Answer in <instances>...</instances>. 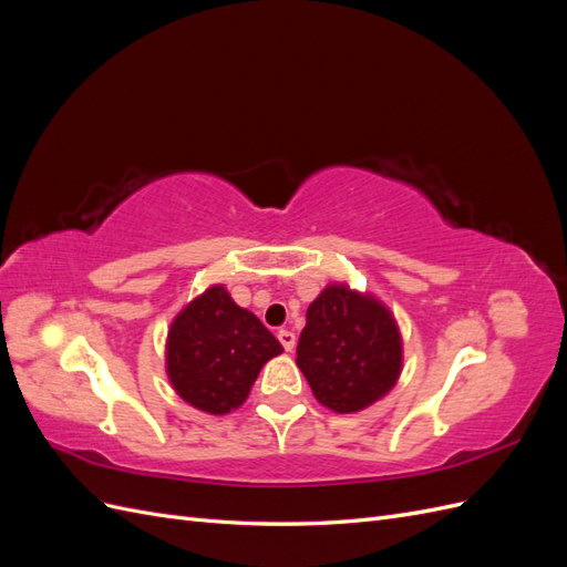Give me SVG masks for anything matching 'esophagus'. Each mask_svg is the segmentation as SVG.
Returning a JSON list of instances; mask_svg holds the SVG:
<instances>
[{
	"label": "esophagus",
	"instance_id": "34e87169",
	"mask_svg": "<svg viewBox=\"0 0 567 567\" xmlns=\"http://www.w3.org/2000/svg\"><path fill=\"white\" fill-rule=\"evenodd\" d=\"M277 338H279V342L284 346V350L286 352H290L296 348V333L293 331H288V329H281L279 333H277Z\"/></svg>",
	"mask_w": 567,
	"mask_h": 567
}]
</instances>
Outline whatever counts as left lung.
<instances>
[{
	"label": "left lung",
	"instance_id": "8db88e82",
	"mask_svg": "<svg viewBox=\"0 0 567 567\" xmlns=\"http://www.w3.org/2000/svg\"><path fill=\"white\" fill-rule=\"evenodd\" d=\"M296 352L315 398L338 414L381 400L402 369V340L392 315L348 286H329L307 307Z\"/></svg>",
	"mask_w": 567,
	"mask_h": 567
}]
</instances>
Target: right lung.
Instances as JSON below:
<instances>
[{"instance_id": "add662e5", "label": "right lung", "mask_w": 567, "mask_h": 567, "mask_svg": "<svg viewBox=\"0 0 567 567\" xmlns=\"http://www.w3.org/2000/svg\"><path fill=\"white\" fill-rule=\"evenodd\" d=\"M252 312L238 307L221 286L188 302L167 333V375L179 398L208 414L241 406L271 357L281 354Z\"/></svg>"}]
</instances>
